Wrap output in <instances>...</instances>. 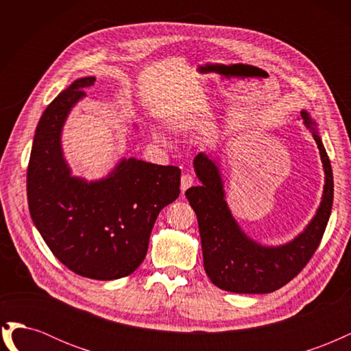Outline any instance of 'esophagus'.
Here are the masks:
<instances>
[{
  "label": "esophagus",
  "instance_id": "34e87169",
  "mask_svg": "<svg viewBox=\"0 0 351 351\" xmlns=\"http://www.w3.org/2000/svg\"><path fill=\"white\" fill-rule=\"evenodd\" d=\"M195 184V178L192 174H183L182 176V183H180V189H182V193H184L189 187Z\"/></svg>",
  "mask_w": 351,
  "mask_h": 351
}]
</instances>
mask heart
<instances>
[{
	"mask_svg": "<svg viewBox=\"0 0 351 351\" xmlns=\"http://www.w3.org/2000/svg\"><path fill=\"white\" fill-rule=\"evenodd\" d=\"M154 136L156 137V139H162V136H161V134H159V133H154Z\"/></svg>",
	"mask_w": 351,
	"mask_h": 351,
	"instance_id": "obj_1",
	"label": "heart"
}]
</instances>
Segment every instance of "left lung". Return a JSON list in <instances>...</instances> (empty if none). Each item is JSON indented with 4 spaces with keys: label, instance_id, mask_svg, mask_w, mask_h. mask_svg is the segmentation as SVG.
<instances>
[{
    "label": "left lung",
    "instance_id": "obj_1",
    "mask_svg": "<svg viewBox=\"0 0 351 351\" xmlns=\"http://www.w3.org/2000/svg\"><path fill=\"white\" fill-rule=\"evenodd\" d=\"M300 117L319 149L325 184L321 204L309 224L284 244L267 246L249 237L228 208L218 162L205 152L193 159L202 184L186 190V197L197 217L205 271L221 290L239 294L272 293L291 281L319 246L332 209L334 178L316 121L306 110L300 111Z\"/></svg>",
    "mask_w": 351,
    "mask_h": 351
}]
</instances>
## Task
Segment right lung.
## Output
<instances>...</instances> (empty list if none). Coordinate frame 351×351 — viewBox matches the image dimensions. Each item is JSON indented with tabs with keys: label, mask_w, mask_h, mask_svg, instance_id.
I'll return each mask as SVG.
<instances>
[{
	"label": "right lung",
	"mask_w": 351,
	"mask_h": 351,
	"mask_svg": "<svg viewBox=\"0 0 351 351\" xmlns=\"http://www.w3.org/2000/svg\"><path fill=\"white\" fill-rule=\"evenodd\" d=\"M95 77L74 80L42 114L27 167L32 221L49 250L82 277H127L143 262L156 217L180 195L178 167L121 158L99 180L71 174L61 134Z\"/></svg>",
	"instance_id": "obj_1"
}]
</instances>
